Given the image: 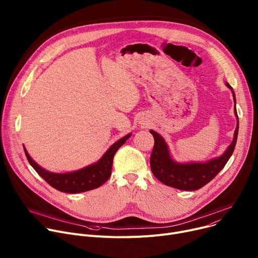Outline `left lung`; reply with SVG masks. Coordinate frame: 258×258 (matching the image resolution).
<instances>
[{
  "instance_id": "1",
  "label": "left lung",
  "mask_w": 258,
  "mask_h": 258,
  "mask_svg": "<svg viewBox=\"0 0 258 258\" xmlns=\"http://www.w3.org/2000/svg\"><path fill=\"white\" fill-rule=\"evenodd\" d=\"M226 86L231 90L233 101L235 103V95L232 91V88L229 86V84H226ZM234 113L237 123L233 134L232 143L229 145L223 155L218 158H214V159L205 163H177L173 161L163 137L154 130H150L155 140L153 152L150 158V164L153 174L161 183L169 187L185 191L197 190L207 185L225 166L235 148L237 133H239V116H237L236 113L235 104Z\"/></svg>"
}]
</instances>
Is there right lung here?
Instances as JSON below:
<instances>
[{"label": "right lung", "instance_id": "right-lung-1", "mask_svg": "<svg viewBox=\"0 0 258 258\" xmlns=\"http://www.w3.org/2000/svg\"><path fill=\"white\" fill-rule=\"evenodd\" d=\"M130 136L131 134L129 133L114 143L102 156L101 159L96 163L79 170L66 173H53L45 170L32 159L25 147L24 149L29 163L51 187L65 193H81L100 187L109 179L113 156Z\"/></svg>", "mask_w": 258, "mask_h": 258}]
</instances>
